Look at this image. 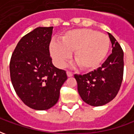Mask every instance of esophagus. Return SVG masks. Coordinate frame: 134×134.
I'll list each match as a JSON object with an SVG mask.
<instances>
[{
    "label": "esophagus",
    "mask_w": 134,
    "mask_h": 134,
    "mask_svg": "<svg viewBox=\"0 0 134 134\" xmlns=\"http://www.w3.org/2000/svg\"><path fill=\"white\" fill-rule=\"evenodd\" d=\"M67 76H68V77H72L73 73L71 72H69V71H67Z\"/></svg>",
    "instance_id": "1"
}]
</instances>
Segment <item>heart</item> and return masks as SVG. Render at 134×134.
I'll return each instance as SVG.
<instances>
[{"label": "heart", "instance_id": "1", "mask_svg": "<svg viewBox=\"0 0 134 134\" xmlns=\"http://www.w3.org/2000/svg\"><path fill=\"white\" fill-rule=\"evenodd\" d=\"M109 37L103 33L89 29H78L67 31L60 41H52L49 52L54 64L63 67L71 58L85 70L96 69L106 57L110 49Z\"/></svg>", "mask_w": 134, "mask_h": 134}]
</instances>
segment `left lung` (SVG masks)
<instances>
[{
	"mask_svg": "<svg viewBox=\"0 0 134 134\" xmlns=\"http://www.w3.org/2000/svg\"><path fill=\"white\" fill-rule=\"evenodd\" d=\"M108 34L112 54L102 66L85 75H75L77 90L82 100L92 106H101L111 101L120 90L124 75V52Z\"/></svg>",
	"mask_w": 134,
	"mask_h": 134,
	"instance_id": "obj_1",
	"label": "left lung"
}]
</instances>
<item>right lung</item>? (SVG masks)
Here are the masks:
<instances>
[{
    "mask_svg": "<svg viewBox=\"0 0 134 134\" xmlns=\"http://www.w3.org/2000/svg\"><path fill=\"white\" fill-rule=\"evenodd\" d=\"M53 27H38L19 41L10 62L13 88L25 105L37 110L49 109L59 98L67 79L52 64L49 44Z\"/></svg>",
    "mask_w": 134,
    "mask_h": 134,
    "instance_id": "add662e5",
    "label": "right lung"
}]
</instances>
